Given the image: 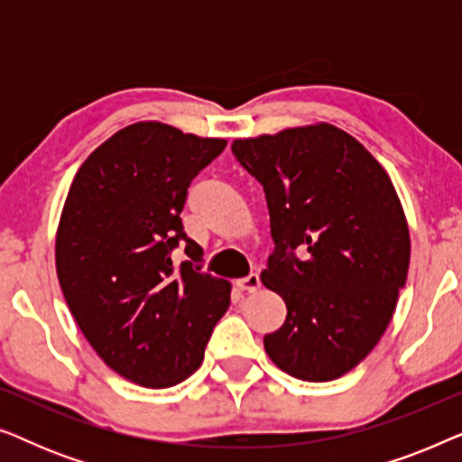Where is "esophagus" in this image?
<instances>
[{"instance_id": "esophagus-1", "label": "esophagus", "mask_w": 462, "mask_h": 462, "mask_svg": "<svg viewBox=\"0 0 462 462\" xmlns=\"http://www.w3.org/2000/svg\"><path fill=\"white\" fill-rule=\"evenodd\" d=\"M237 288L244 290V292H256V290L261 288V275L250 273L242 277V280H237Z\"/></svg>"}]
</instances>
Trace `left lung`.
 <instances>
[{
  "label": "left lung",
  "mask_w": 462,
  "mask_h": 462,
  "mask_svg": "<svg viewBox=\"0 0 462 462\" xmlns=\"http://www.w3.org/2000/svg\"><path fill=\"white\" fill-rule=\"evenodd\" d=\"M231 151L263 185L275 250L261 280L288 309L264 351L296 378L334 381L374 349L406 286L410 233L395 189L364 144L328 124Z\"/></svg>",
  "instance_id": "1"
}]
</instances>
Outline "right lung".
I'll use <instances>...</instances> for the list:
<instances>
[{
	"mask_svg": "<svg viewBox=\"0 0 462 462\" xmlns=\"http://www.w3.org/2000/svg\"><path fill=\"white\" fill-rule=\"evenodd\" d=\"M225 147L141 122L100 144L69 189L56 233L69 311L100 359L143 387L191 376L229 309L231 283L201 271L180 218L191 180ZM179 245L188 261L174 263Z\"/></svg>",
	"mask_w": 462,
	"mask_h": 462,
	"instance_id": "add662e5",
	"label": "right lung"
}]
</instances>
